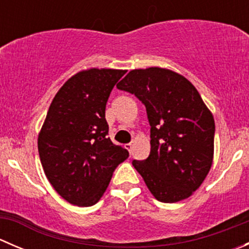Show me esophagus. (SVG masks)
<instances>
[{"mask_svg":"<svg viewBox=\"0 0 249 249\" xmlns=\"http://www.w3.org/2000/svg\"><path fill=\"white\" fill-rule=\"evenodd\" d=\"M124 147L126 148L127 150H129V153H131V149H132V144H131V143H126V144H125Z\"/></svg>","mask_w":249,"mask_h":249,"instance_id":"esophagus-1","label":"esophagus"}]
</instances>
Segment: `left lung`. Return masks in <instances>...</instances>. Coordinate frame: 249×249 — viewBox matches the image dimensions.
Segmentation results:
<instances>
[{
  "label": "left lung",
  "mask_w": 249,
  "mask_h": 249,
  "mask_svg": "<svg viewBox=\"0 0 249 249\" xmlns=\"http://www.w3.org/2000/svg\"><path fill=\"white\" fill-rule=\"evenodd\" d=\"M145 106L150 153L132 165L153 196L172 203L188 199L210 172L214 119L196 88L171 70H132L117 85Z\"/></svg>",
  "instance_id": "left-lung-1"
}]
</instances>
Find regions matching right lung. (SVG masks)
I'll list each match as a JSON object with an SVG mask.
<instances>
[{"instance_id":"right-lung-1","label":"right lung","mask_w":249,"mask_h":249,"mask_svg":"<svg viewBox=\"0 0 249 249\" xmlns=\"http://www.w3.org/2000/svg\"><path fill=\"white\" fill-rule=\"evenodd\" d=\"M125 70L90 69L60 88L38 135V153L48 180L72 205H95L129 152L108 135L106 104Z\"/></svg>"}]
</instances>
